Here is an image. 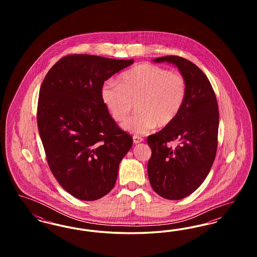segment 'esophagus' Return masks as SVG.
<instances>
[{"instance_id": "34e87169", "label": "esophagus", "mask_w": 257, "mask_h": 257, "mask_svg": "<svg viewBox=\"0 0 257 257\" xmlns=\"http://www.w3.org/2000/svg\"><path fill=\"white\" fill-rule=\"evenodd\" d=\"M143 141H144V139H143L142 137H140V136L135 135L134 137H133V142H134V144H140V143H142Z\"/></svg>"}]
</instances>
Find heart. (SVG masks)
<instances>
[{
	"instance_id": "heart-1",
	"label": "heart",
	"mask_w": 257,
	"mask_h": 257,
	"mask_svg": "<svg viewBox=\"0 0 257 257\" xmlns=\"http://www.w3.org/2000/svg\"><path fill=\"white\" fill-rule=\"evenodd\" d=\"M187 93L182 74L152 63L136 65L120 75L118 84L107 81L101 87L102 101L116 121L126 118L136 102L138 111L122 123L124 130L135 134L173 122L183 109Z\"/></svg>"
}]
</instances>
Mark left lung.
I'll use <instances>...</instances> for the list:
<instances>
[{"label":"left lung","instance_id":"1","mask_svg":"<svg viewBox=\"0 0 257 257\" xmlns=\"http://www.w3.org/2000/svg\"><path fill=\"white\" fill-rule=\"evenodd\" d=\"M153 61L177 66L188 86L176 119L147 138L152 152L147 164L150 185L162 197L178 200L194 193L212 168L218 147V102L206 75L192 61L177 56ZM172 141L176 147H171Z\"/></svg>","mask_w":257,"mask_h":257}]
</instances>
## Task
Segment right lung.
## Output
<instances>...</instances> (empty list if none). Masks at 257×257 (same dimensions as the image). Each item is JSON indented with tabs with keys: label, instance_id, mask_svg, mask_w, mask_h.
I'll return each mask as SVG.
<instances>
[{
	"label": "right lung",
	"instance_id": "obj_1",
	"mask_svg": "<svg viewBox=\"0 0 257 257\" xmlns=\"http://www.w3.org/2000/svg\"><path fill=\"white\" fill-rule=\"evenodd\" d=\"M134 60L68 55L46 74L37 126L55 178L70 195L95 200L113 188L119 163L133 146L102 101L101 87Z\"/></svg>",
	"mask_w": 257,
	"mask_h": 257
}]
</instances>
